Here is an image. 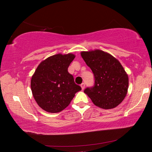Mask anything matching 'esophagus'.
<instances>
[{"label": "esophagus", "instance_id": "obj_1", "mask_svg": "<svg viewBox=\"0 0 152 152\" xmlns=\"http://www.w3.org/2000/svg\"><path fill=\"white\" fill-rule=\"evenodd\" d=\"M81 88H82V90H84V88H85V83H84V82H83V83H82L81 84Z\"/></svg>", "mask_w": 152, "mask_h": 152}]
</instances>
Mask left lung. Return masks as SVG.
<instances>
[{
	"mask_svg": "<svg viewBox=\"0 0 152 152\" xmlns=\"http://www.w3.org/2000/svg\"><path fill=\"white\" fill-rule=\"evenodd\" d=\"M81 56L94 74V84L84 92L100 108L118 106L127 94L129 78L116 58L101 50L82 51Z\"/></svg>",
	"mask_w": 152,
	"mask_h": 152,
	"instance_id": "left-lung-1",
	"label": "left lung"
}]
</instances>
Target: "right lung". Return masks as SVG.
<instances>
[{"label": "right lung", "instance_id": "right-lung-1", "mask_svg": "<svg viewBox=\"0 0 152 152\" xmlns=\"http://www.w3.org/2000/svg\"><path fill=\"white\" fill-rule=\"evenodd\" d=\"M74 58L71 53L52 56L41 62L36 69L31 88L35 101L45 111H61L82 89L68 71Z\"/></svg>", "mask_w": 152, "mask_h": 152}]
</instances>
